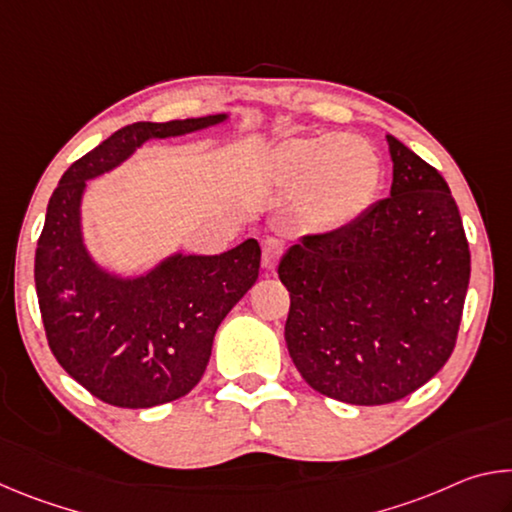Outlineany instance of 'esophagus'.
I'll return each instance as SVG.
<instances>
[{
	"mask_svg": "<svg viewBox=\"0 0 512 512\" xmlns=\"http://www.w3.org/2000/svg\"><path fill=\"white\" fill-rule=\"evenodd\" d=\"M282 253H284V241L282 239H277V237L264 239V244H262V266L266 268V271H273L277 262H280Z\"/></svg>",
	"mask_w": 512,
	"mask_h": 512,
	"instance_id": "1",
	"label": "esophagus"
}]
</instances>
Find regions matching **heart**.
I'll return each instance as SVG.
<instances>
[{
	"mask_svg": "<svg viewBox=\"0 0 512 512\" xmlns=\"http://www.w3.org/2000/svg\"><path fill=\"white\" fill-rule=\"evenodd\" d=\"M271 176L296 196L302 228L334 232L370 207L381 185V160L359 137H293L273 151Z\"/></svg>",
	"mask_w": 512,
	"mask_h": 512,
	"instance_id": "1",
	"label": "heart"
}]
</instances>
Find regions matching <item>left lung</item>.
<instances>
[{"label": "left lung", "mask_w": 512, "mask_h": 512, "mask_svg": "<svg viewBox=\"0 0 512 512\" xmlns=\"http://www.w3.org/2000/svg\"><path fill=\"white\" fill-rule=\"evenodd\" d=\"M386 140L391 196L341 230L305 235L277 266L298 372L320 395L357 406L402 400L445 366L470 284V246L445 178Z\"/></svg>", "instance_id": "left-lung-1"}]
</instances>
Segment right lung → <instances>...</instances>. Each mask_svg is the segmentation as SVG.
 <instances>
[{"mask_svg": "<svg viewBox=\"0 0 512 512\" xmlns=\"http://www.w3.org/2000/svg\"><path fill=\"white\" fill-rule=\"evenodd\" d=\"M225 115L137 121L119 128L69 167L49 198L36 248L42 325L56 361L101 402L151 409L201 381L221 320L259 275L255 239L221 255H173L140 277L94 262L81 235L85 180L115 169L153 137L221 124Z\"/></svg>", "mask_w": 512, "mask_h": 512, "instance_id": "add662e5", "label": "right lung"}]
</instances>
